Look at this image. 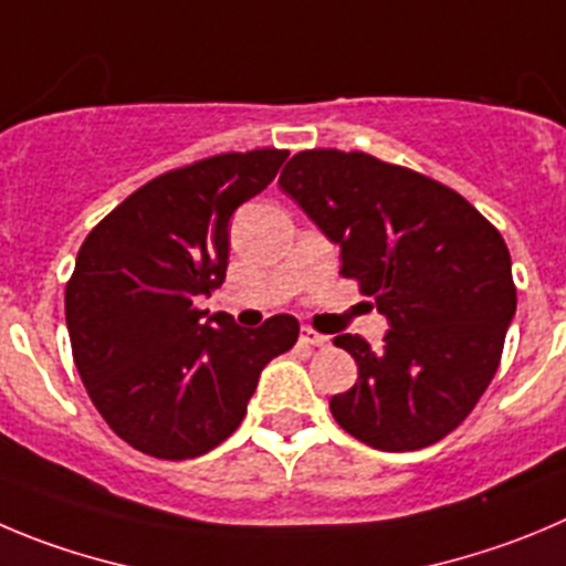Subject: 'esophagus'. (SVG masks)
<instances>
[{"label":"esophagus","instance_id":"esophagus-1","mask_svg":"<svg viewBox=\"0 0 566 566\" xmlns=\"http://www.w3.org/2000/svg\"><path fill=\"white\" fill-rule=\"evenodd\" d=\"M301 343H304V346L324 348V346H329V337L321 335V332H315V329H310V326H304V329H301Z\"/></svg>","mask_w":566,"mask_h":566}]
</instances>
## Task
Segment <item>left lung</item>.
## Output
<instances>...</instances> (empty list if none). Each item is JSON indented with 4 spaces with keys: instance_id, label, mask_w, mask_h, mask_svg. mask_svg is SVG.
<instances>
[{
    "instance_id": "left-lung-1",
    "label": "left lung",
    "mask_w": 566,
    "mask_h": 566,
    "mask_svg": "<svg viewBox=\"0 0 566 566\" xmlns=\"http://www.w3.org/2000/svg\"><path fill=\"white\" fill-rule=\"evenodd\" d=\"M279 187L340 245V273L390 324L379 352L335 337L360 371L329 399L337 424L385 452L450 436L497 374L516 313L500 231L455 189L368 153L301 150Z\"/></svg>"
}]
</instances>
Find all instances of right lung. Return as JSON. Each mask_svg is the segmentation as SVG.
Returning <instances> with one entry per match:
<instances>
[{
	"label": "right lung",
	"instance_id": "add662e5",
	"mask_svg": "<svg viewBox=\"0 0 566 566\" xmlns=\"http://www.w3.org/2000/svg\"><path fill=\"white\" fill-rule=\"evenodd\" d=\"M287 150L220 153L153 178L105 214L66 282L77 374L134 450L187 461L245 419L259 374L298 340L293 315L242 329L195 307L229 268V220L276 178Z\"/></svg>",
	"mask_w": 566,
	"mask_h": 566
}]
</instances>
